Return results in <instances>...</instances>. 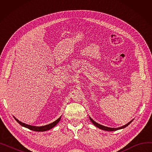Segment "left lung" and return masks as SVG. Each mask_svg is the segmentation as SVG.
<instances>
[{"label": "left lung", "mask_w": 152, "mask_h": 152, "mask_svg": "<svg viewBox=\"0 0 152 152\" xmlns=\"http://www.w3.org/2000/svg\"><path fill=\"white\" fill-rule=\"evenodd\" d=\"M89 119H91V122L93 123L94 125H95L96 127H99V129H102V130H104V131H117V130H119V129H124L126 127H127L128 125H129L132 121L134 120V119H132V120H131L130 122H129L128 123H127L126 124L123 126H121V127H116V128H113V127H107V126H103V125H101L95 122V121H94L93 119L89 116Z\"/></svg>", "instance_id": "left-lung-1"}]
</instances>
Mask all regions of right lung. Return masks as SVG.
Returning a JSON list of instances; mask_svg holds the SVG:
<instances>
[{
	"instance_id": "1",
	"label": "right lung",
	"mask_w": 152,
	"mask_h": 152,
	"mask_svg": "<svg viewBox=\"0 0 152 152\" xmlns=\"http://www.w3.org/2000/svg\"><path fill=\"white\" fill-rule=\"evenodd\" d=\"M61 116L58 119H57V120L55 121L54 122H53L50 124H47V125H45V126H31V125H29V124H25L24 123H22L21 121H19L18 119H17L13 116V118H15V120L17 121L21 126H22L23 127H26V128H28L30 130L34 131H37V132H44V131H49V130L51 129L52 128H53V127H55L56 125H57L58 123V122L60 121V119H61Z\"/></svg>"
}]
</instances>
